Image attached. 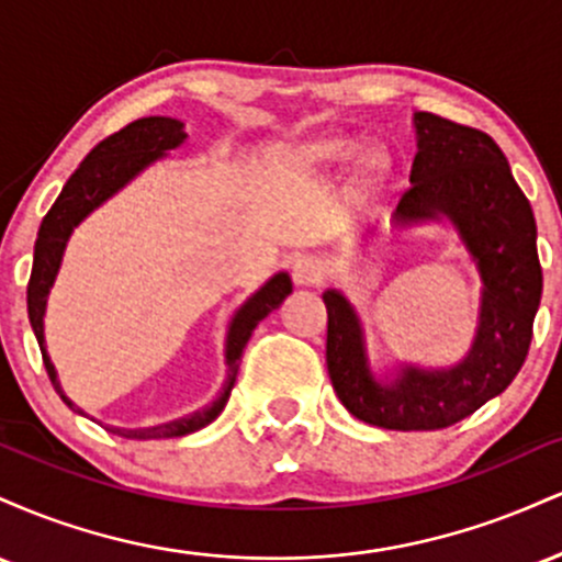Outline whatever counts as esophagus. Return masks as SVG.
<instances>
[{"label":"esophagus","mask_w":562,"mask_h":562,"mask_svg":"<svg viewBox=\"0 0 562 562\" xmlns=\"http://www.w3.org/2000/svg\"><path fill=\"white\" fill-rule=\"evenodd\" d=\"M290 272H293L295 285H317L322 277V261L314 259V256H299V259L293 261V267H290Z\"/></svg>","instance_id":"esophagus-1"}]
</instances>
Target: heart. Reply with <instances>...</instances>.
<instances>
[{"mask_svg":"<svg viewBox=\"0 0 562 562\" xmlns=\"http://www.w3.org/2000/svg\"><path fill=\"white\" fill-rule=\"evenodd\" d=\"M290 158L306 171H333L353 164V184L362 192L380 190L393 171V160L383 147L362 145L340 128H322V132L306 134L295 142Z\"/></svg>","mask_w":562,"mask_h":562,"instance_id":"1","label":"heart"}]
</instances>
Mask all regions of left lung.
Instances as JSON below:
<instances>
[{
    "label": "left lung",
    "instance_id": "obj_1",
    "mask_svg": "<svg viewBox=\"0 0 562 562\" xmlns=\"http://www.w3.org/2000/svg\"><path fill=\"white\" fill-rule=\"evenodd\" d=\"M412 124L417 137L412 187L391 224L415 229L447 222L475 263L481 303L473 344L460 362H396L375 372L353 303L338 288L322 293L333 389L357 420L385 430L449 428L499 396L526 362L541 301L537 222L505 153L488 134L441 115L415 113Z\"/></svg>",
    "mask_w": 562,
    "mask_h": 562
}]
</instances>
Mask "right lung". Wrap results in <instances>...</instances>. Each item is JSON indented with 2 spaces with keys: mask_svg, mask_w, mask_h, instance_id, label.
<instances>
[{
  "mask_svg": "<svg viewBox=\"0 0 562 562\" xmlns=\"http://www.w3.org/2000/svg\"><path fill=\"white\" fill-rule=\"evenodd\" d=\"M187 139L184 124L179 119H169V115H147V119L132 121V124L121 128V132L111 134L102 139L100 145L81 160V166L70 173V179L57 195L55 205L47 211L38 227L36 245H34V267H31L29 280V319L34 327V335L42 348L44 367L47 375L53 380L55 391L70 409L83 415L81 406H76L63 391L60 380H57V370L47 353V340H44V314H47V299L53 290L57 272H60L63 256H66V245L74 235V229L94 214L102 203H108L115 192H121L128 182L139 177L142 171L150 169L153 164L169 156V150L182 147ZM293 293V282H290L288 272H277L269 277L263 285L256 290L254 295L243 301V306L232 314L227 327V340H224V364H227V380H224L222 391L216 398L203 409L192 412V415L177 417V420L150 425V428H108L113 434L124 438H137V441H150V438H177L195 434V430L205 428L214 423L222 409L229 402V393L235 389L237 370H240V359L245 346H248L250 335H254L256 325L272 314L288 295Z\"/></svg>",
  "mask_w": 562,
  "mask_h": 562,
  "instance_id": "1",
  "label": "right lung"
}]
</instances>
